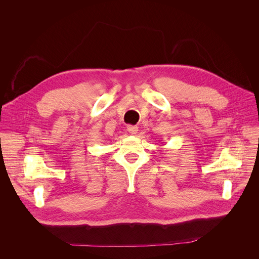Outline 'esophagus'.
Masks as SVG:
<instances>
[{"label":"esophagus","instance_id":"1","mask_svg":"<svg viewBox=\"0 0 259 259\" xmlns=\"http://www.w3.org/2000/svg\"><path fill=\"white\" fill-rule=\"evenodd\" d=\"M127 130H128V131H129V133H131V134H137V133H138V131H139V128H138L137 126L129 125V126L127 127Z\"/></svg>","mask_w":259,"mask_h":259}]
</instances>
